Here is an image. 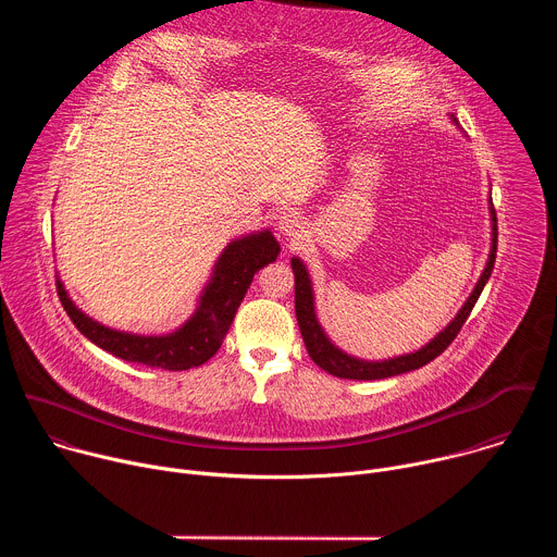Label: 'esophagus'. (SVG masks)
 <instances>
[{
  "label": "esophagus",
  "instance_id": "esophagus-1",
  "mask_svg": "<svg viewBox=\"0 0 557 557\" xmlns=\"http://www.w3.org/2000/svg\"><path fill=\"white\" fill-rule=\"evenodd\" d=\"M277 226H280V231H282L284 235L295 237V235H299V231L304 228V222H301V215H299V213H295V211H286V213H282V215H280Z\"/></svg>",
  "mask_w": 557,
  "mask_h": 557
}]
</instances>
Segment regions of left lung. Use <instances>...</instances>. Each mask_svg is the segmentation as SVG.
Wrapping results in <instances>:
<instances>
[{
    "label": "left lung",
    "instance_id": "8db88e82",
    "mask_svg": "<svg viewBox=\"0 0 557 557\" xmlns=\"http://www.w3.org/2000/svg\"><path fill=\"white\" fill-rule=\"evenodd\" d=\"M492 222H494V233H492V253H490V262L475 284L473 293L469 295V299L465 301V306L458 310V314L454 317V322L438 333V337H434L425 348L412 352V355H404V357H394L387 361H363V359H355L348 357L346 352H342L339 348H335L331 344V339L324 335L320 322L314 317V306H312V288H310V280L306 273V267L293 258L290 267L295 273V314H297V324L306 344V350L310 355V359L320 366L322 370H326L329 374H335L339 379H355V381H372V379H385V376H394V374H404L417 368H423L425 363H430L432 359H436L443 350H447V346L456 339V335L460 333L462 324L467 322V317L471 312V308L479 301L492 271H494V262H496V249H498V222H496V209L492 202Z\"/></svg>",
    "mask_w": 557,
    "mask_h": 557
}]
</instances>
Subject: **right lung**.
<instances>
[{"label": "right lung", "instance_id": "right-lung-1", "mask_svg": "<svg viewBox=\"0 0 557 557\" xmlns=\"http://www.w3.org/2000/svg\"><path fill=\"white\" fill-rule=\"evenodd\" d=\"M280 245L271 231L247 235L243 240L231 243L220 256L213 277L200 297L191 320L172 335L140 337L121 331L106 329L78 310L65 295L61 282H57L59 299L72 320L92 344L125 361L143 363L163 370H189L209 361L233 322L237 306L245 299L253 275L267 264L275 262Z\"/></svg>", "mask_w": 557, "mask_h": 557}]
</instances>
